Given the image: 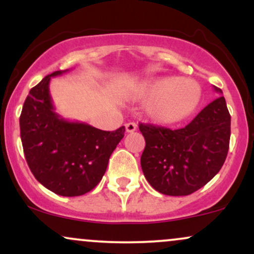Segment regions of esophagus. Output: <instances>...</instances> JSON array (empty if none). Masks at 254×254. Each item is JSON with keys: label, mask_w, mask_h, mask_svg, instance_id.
<instances>
[{"label": "esophagus", "mask_w": 254, "mask_h": 254, "mask_svg": "<svg viewBox=\"0 0 254 254\" xmlns=\"http://www.w3.org/2000/svg\"><path fill=\"white\" fill-rule=\"evenodd\" d=\"M136 129H137V124L136 123H132V122H130V123L125 124V130H127V133L133 132V131H136Z\"/></svg>", "instance_id": "esophagus-1"}]
</instances>
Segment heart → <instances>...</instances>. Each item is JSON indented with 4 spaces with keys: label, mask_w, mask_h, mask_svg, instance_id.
<instances>
[{
    "label": "heart",
    "mask_w": 254,
    "mask_h": 254,
    "mask_svg": "<svg viewBox=\"0 0 254 254\" xmlns=\"http://www.w3.org/2000/svg\"><path fill=\"white\" fill-rule=\"evenodd\" d=\"M138 94L147 101L148 116L160 124H173L189 117L200 103L202 89L191 78L157 77L145 81Z\"/></svg>",
    "instance_id": "heart-1"
}]
</instances>
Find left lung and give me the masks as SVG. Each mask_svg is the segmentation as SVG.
<instances>
[{
	"label": "left lung",
	"instance_id": "8db88e82",
	"mask_svg": "<svg viewBox=\"0 0 254 254\" xmlns=\"http://www.w3.org/2000/svg\"><path fill=\"white\" fill-rule=\"evenodd\" d=\"M139 131L145 139L141 166L148 183L160 193L188 196L210 182L223 166L229 149L230 115L220 97L183 129L141 123Z\"/></svg>",
	"mask_w": 254,
	"mask_h": 254
}]
</instances>
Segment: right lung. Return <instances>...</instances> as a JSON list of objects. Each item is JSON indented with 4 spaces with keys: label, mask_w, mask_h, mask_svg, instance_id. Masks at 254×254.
<instances>
[{
    "label": "right lung",
    "mask_w": 254,
    "mask_h": 254,
    "mask_svg": "<svg viewBox=\"0 0 254 254\" xmlns=\"http://www.w3.org/2000/svg\"><path fill=\"white\" fill-rule=\"evenodd\" d=\"M68 71L52 72L30 90L20 116V136L26 161L38 182L60 196L75 197L100 183L125 127L103 131L57 115L49 84L51 77Z\"/></svg>",
    "instance_id": "add662e5"
}]
</instances>
